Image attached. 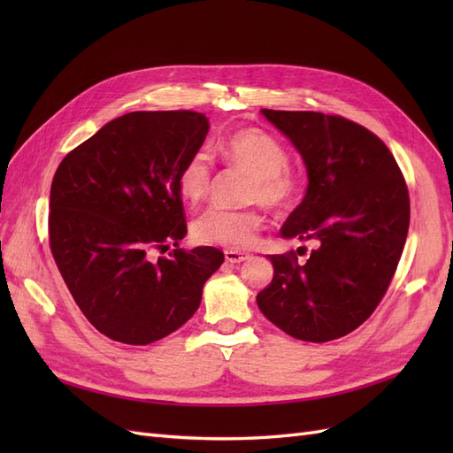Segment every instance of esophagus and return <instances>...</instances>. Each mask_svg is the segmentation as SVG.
<instances>
[{
    "mask_svg": "<svg viewBox=\"0 0 453 453\" xmlns=\"http://www.w3.org/2000/svg\"><path fill=\"white\" fill-rule=\"evenodd\" d=\"M251 255L245 253V251H236V250H226L225 251V258L228 260L230 265H240L243 260H248Z\"/></svg>",
    "mask_w": 453,
    "mask_h": 453,
    "instance_id": "esophagus-1",
    "label": "esophagus"
}]
</instances>
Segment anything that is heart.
I'll return each instance as SVG.
<instances>
[{
	"mask_svg": "<svg viewBox=\"0 0 453 453\" xmlns=\"http://www.w3.org/2000/svg\"><path fill=\"white\" fill-rule=\"evenodd\" d=\"M217 153L228 164L251 173L250 198L260 200L268 208H285L298 193L296 177L287 170L289 155L280 140L258 128H243L228 134L217 143ZM180 193L190 203H196L210 193L211 166L203 153L188 157L177 175ZM263 217L253 210L210 208L193 225L198 242L221 245L230 250H243L251 245Z\"/></svg>",
	"mask_w": 453,
	"mask_h": 453,
	"instance_id": "b5f03b06",
	"label": "heart"
}]
</instances>
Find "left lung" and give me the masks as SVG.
Segmentation results:
<instances>
[{"instance_id": "left-lung-1", "label": "left lung", "mask_w": 453, "mask_h": 453, "mask_svg": "<svg viewBox=\"0 0 453 453\" xmlns=\"http://www.w3.org/2000/svg\"><path fill=\"white\" fill-rule=\"evenodd\" d=\"M303 157L306 195L280 234L310 242L306 265L268 255L273 278L258 310L283 333L328 342L355 331L376 310L399 265L410 200L391 150L357 122L313 111L263 109Z\"/></svg>"}]
</instances>
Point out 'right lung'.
Segmentation results:
<instances>
[{
	"label": "right lung",
	"mask_w": 453,
	"mask_h": 453,
	"mask_svg": "<svg viewBox=\"0 0 453 453\" xmlns=\"http://www.w3.org/2000/svg\"><path fill=\"white\" fill-rule=\"evenodd\" d=\"M208 130L195 111H132L75 147L54 173L50 251L77 306L107 338L147 346L172 334L223 265L217 248H180L187 225L177 175Z\"/></svg>",
	"instance_id": "obj_1"
}]
</instances>
